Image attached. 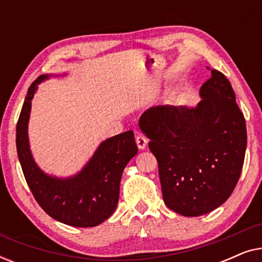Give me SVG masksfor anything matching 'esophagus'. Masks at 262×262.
Masks as SVG:
<instances>
[{
    "label": "esophagus",
    "instance_id": "obj_1",
    "mask_svg": "<svg viewBox=\"0 0 262 262\" xmlns=\"http://www.w3.org/2000/svg\"><path fill=\"white\" fill-rule=\"evenodd\" d=\"M136 143H137L138 149H145L146 145H148V139H146L143 135H137L136 136Z\"/></svg>",
    "mask_w": 262,
    "mask_h": 262
}]
</instances>
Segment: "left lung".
<instances>
[{"instance_id":"1","label":"left lung","mask_w":262,"mask_h":262,"mask_svg":"<svg viewBox=\"0 0 262 262\" xmlns=\"http://www.w3.org/2000/svg\"><path fill=\"white\" fill-rule=\"evenodd\" d=\"M199 95L192 107H151L138 123L159 163L164 204L186 217L209 213L227 202L247 148L246 120L228 78L211 70Z\"/></svg>"}]
</instances>
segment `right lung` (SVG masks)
<instances>
[{"label": "right lung", "mask_w": 262, "mask_h": 262, "mask_svg": "<svg viewBox=\"0 0 262 262\" xmlns=\"http://www.w3.org/2000/svg\"><path fill=\"white\" fill-rule=\"evenodd\" d=\"M53 76L41 75L28 88L16 125L17 156L32 194L50 217L70 227H96L117 209L121 175L138 152L135 135L126 131L105 139L76 174L62 178L45 173L32 155L28 121L38 85Z\"/></svg>", "instance_id": "obj_1"}]
</instances>
